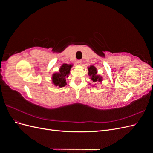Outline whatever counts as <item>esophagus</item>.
Returning <instances> with one entry per match:
<instances>
[{"instance_id": "obj_1", "label": "esophagus", "mask_w": 153, "mask_h": 153, "mask_svg": "<svg viewBox=\"0 0 153 153\" xmlns=\"http://www.w3.org/2000/svg\"><path fill=\"white\" fill-rule=\"evenodd\" d=\"M77 63H78V64H80V65H81L82 63V60H78Z\"/></svg>"}]
</instances>
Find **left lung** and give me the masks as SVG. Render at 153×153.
Here are the masks:
<instances>
[{
	"label": "left lung",
	"instance_id": "obj_1",
	"mask_svg": "<svg viewBox=\"0 0 153 153\" xmlns=\"http://www.w3.org/2000/svg\"><path fill=\"white\" fill-rule=\"evenodd\" d=\"M89 73L88 75L91 76V79L93 82H101L102 80V77H101L99 75H97V70L96 68L94 66H91L88 68Z\"/></svg>",
	"mask_w": 153,
	"mask_h": 153
}]
</instances>
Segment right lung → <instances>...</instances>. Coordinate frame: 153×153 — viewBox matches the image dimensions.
<instances>
[{
	"mask_svg": "<svg viewBox=\"0 0 153 153\" xmlns=\"http://www.w3.org/2000/svg\"><path fill=\"white\" fill-rule=\"evenodd\" d=\"M71 66V64H64L60 68L59 72L53 74L52 76V82L55 85L63 87L66 85V78L68 77Z\"/></svg>",
	"mask_w": 153,
	"mask_h": 153,
	"instance_id": "right-lung-1",
	"label": "right lung"
}]
</instances>
